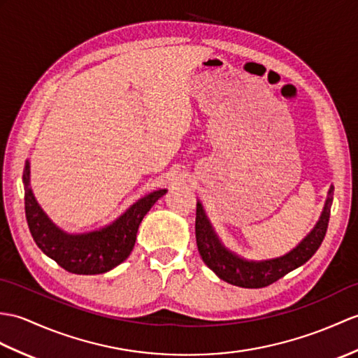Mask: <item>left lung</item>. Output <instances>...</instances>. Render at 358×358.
Here are the masks:
<instances>
[{
	"label": "left lung",
	"mask_w": 358,
	"mask_h": 358,
	"mask_svg": "<svg viewBox=\"0 0 358 358\" xmlns=\"http://www.w3.org/2000/svg\"><path fill=\"white\" fill-rule=\"evenodd\" d=\"M332 190L329 189V196L327 204L323 207L322 217L311 234L306 236L301 244L285 256L276 257V259L268 261H245L243 257L236 256L235 253L229 252L224 247L217 235L213 234L212 226L207 221L203 206L196 203V218H195V235L198 252L201 255L204 264L209 267L217 276L222 280L229 282L231 285L243 287V288H262L267 287L273 282L284 278L287 273L301 267L310 257L317 252L323 238H325L331 203H332Z\"/></svg>",
	"instance_id": "obj_1"
}]
</instances>
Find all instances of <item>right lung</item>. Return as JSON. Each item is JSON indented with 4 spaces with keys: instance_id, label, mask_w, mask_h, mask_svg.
<instances>
[{
    "instance_id": "right-lung-1",
    "label": "right lung",
    "mask_w": 358,
    "mask_h": 358,
    "mask_svg": "<svg viewBox=\"0 0 358 358\" xmlns=\"http://www.w3.org/2000/svg\"><path fill=\"white\" fill-rule=\"evenodd\" d=\"M24 204L30 234L36 245L66 271L74 274H101L122 264L136 244L141 220L166 194V189L155 190L131 206L111 226L84 235H66L47 218L38 206L30 189V169L26 163L22 173Z\"/></svg>"
}]
</instances>
